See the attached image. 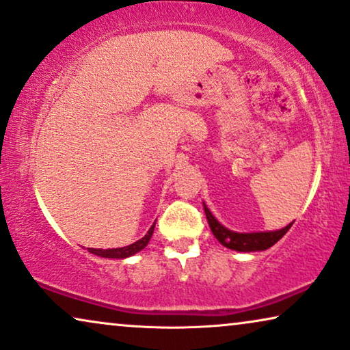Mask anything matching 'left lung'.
Masks as SVG:
<instances>
[{"label":"left lung","mask_w":350,"mask_h":350,"mask_svg":"<svg viewBox=\"0 0 350 350\" xmlns=\"http://www.w3.org/2000/svg\"><path fill=\"white\" fill-rule=\"evenodd\" d=\"M204 210H205V217H207L208 226L212 229L213 236L218 239L219 243H223L224 247L231 248V250L236 252H260V250H266L274 245L277 241H280L282 237L285 236L286 231L291 228V224L285 226L284 229H279V231H271V232H250V234H241V232H234L229 231L224 226H221L210 210L207 208V205L204 204Z\"/></svg>","instance_id":"obj_1"}]
</instances>
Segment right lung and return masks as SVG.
<instances>
[{
    "instance_id": "right-lung-1",
    "label": "right lung",
    "mask_w": 350,
    "mask_h": 350,
    "mask_svg": "<svg viewBox=\"0 0 350 350\" xmlns=\"http://www.w3.org/2000/svg\"><path fill=\"white\" fill-rule=\"evenodd\" d=\"M154 224H152V226L150 228V231L145 234V237H142L140 241L131 243V245L122 247V248H108V250H100V248H89V252L94 253V255L103 256V258H127V256L135 255V253L143 250V248L148 245V242H150V239L152 236V231H154Z\"/></svg>"
}]
</instances>
